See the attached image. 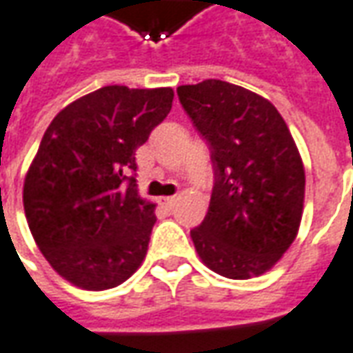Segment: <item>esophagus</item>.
<instances>
[{
	"label": "esophagus",
	"mask_w": 353,
	"mask_h": 353,
	"mask_svg": "<svg viewBox=\"0 0 353 353\" xmlns=\"http://www.w3.org/2000/svg\"><path fill=\"white\" fill-rule=\"evenodd\" d=\"M174 201H176V198H174V196H169V198H161V205L167 209V211H171L172 205H174Z\"/></svg>",
	"instance_id": "obj_1"
}]
</instances>
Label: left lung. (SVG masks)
<instances>
[{"mask_svg": "<svg viewBox=\"0 0 353 353\" xmlns=\"http://www.w3.org/2000/svg\"><path fill=\"white\" fill-rule=\"evenodd\" d=\"M176 94L209 145L215 179L208 215L190 230L196 252L228 279L269 271L302 221L305 172L288 126L271 101L230 82L203 80Z\"/></svg>", "mask_w": 353, "mask_h": 353, "instance_id": "8db88e82", "label": "left lung"}]
</instances>
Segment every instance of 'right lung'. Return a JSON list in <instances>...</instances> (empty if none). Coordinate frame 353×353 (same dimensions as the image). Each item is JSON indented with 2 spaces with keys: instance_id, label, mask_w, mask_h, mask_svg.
<instances>
[{
  "instance_id": "right-lung-1",
  "label": "right lung",
  "mask_w": 353,
  "mask_h": 353,
  "mask_svg": "<svg viewBox=\"0 0 353 353\" xmlns=\"http://www.w3.org/2000/svg\"><path fill=\"white\" fill-rule=\"evenodd\" d=\"M171 88L105 86L51 121L24 181L26 221L69 283L107 290L144 261L155 205L136 190V150L172 107Z\"/></svg>"
}]
</instances>
